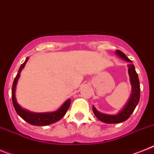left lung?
Wrapping results in <instances>:
<instances>
[{
    "label": "left lung",
    "instance_id": "8db88e82",
    "mask_svg": "<svg viewBox=\"0 0 154 154\" xmlns=\"http://www.w3.org/2000/svg\"><path fill=\"white\" fill-rule=\"evenodd\" d=\"M116 54L119 57H122V59H124V60L129 62V64H128V74H129L130 81H131V84H132V95H131V97H130L129 100L127 103V104L125 105V107L123 108L122 111H121L120 112L118 113L117 115H109L100 113L93 106V111L95 116L101 122H104V123H110V124L121 123V122H123L127 120L131 116L132 113H133L134 110H135V108L137 106L140 98V80H139L138 74L136 73L134 64L131 63L132 62L131 60L126 57V55L122 51L118 50V51H116Z\"/></svg>",
    "mask_w": 154,
    "mask_h": 154
}]
</instances>
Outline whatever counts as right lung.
<instances>
[{"mask_svg":"<svg viewBox=\"0 0 154 154\" xmlns=\"http://www.w3.org/2000/svg\"><path fill=\"white\" fill-rule=\"evenodd\" d=\"M28 58L26 59V61L23 64H21L20 68L18 69V72L17 73V75L15 76V78L14 79V82L12 84V89H11V98H12V103L14 105V107L16 111L17 114H18L21 118L26 122L29 123L30 125H38V126H43V125H48L52 123L57 122V121L61 120V118L64 117V115L66 114L67 111L68 110L71 104L70 99H68V100L61 106V107L57 111L52 113H32L29 111H27L26 110H23L22 107L18 104L15 100V95H14V92H15V87H16L17 82L20 75V72L22 69L24 68L25 64L28 61Z\"/></svg>","mask_w":154,"mask_h":154,"instance_id":"add662e5","label":"right lung"}]
</instances>
